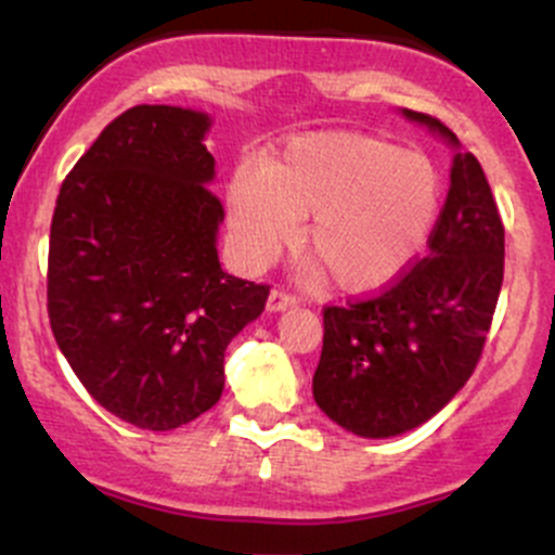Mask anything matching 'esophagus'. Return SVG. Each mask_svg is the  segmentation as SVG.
<instances>
[{
    "label": "esophagus",
    "mask_w": 555,
    "mask_h": 555,
    "mask_svg": "<svg viewBox=\"0 0 555 555\" xmlns=\"http://www.w3.org/2000/svg\"><path fill=\"white\" fill-rule=\"evenodd\" d=\"M295 304H298V300H295L293 295L282 293V289H273V293L268 295V311H271V313H279V311L293 309Z\"/></svg>",
    "instance_id": "1"
}]
</instances>
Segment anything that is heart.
Listing matches in <instances>:
<instances>
[{
    "label": "heart",
    "instance_id": "b5f03b06",
    "mask_svg": "<svg viewBox=\"0 0 555 555\" xmlns=\"http://www.w3.org/2000/svg\"><path fill=\"white\" fill-rule=\"evenodd\" d=\"M443 204L438 166L418 150L357 131L295 137L260 171L242 169L228 188L238 260L262 268L304 231L311 276L333 273L344 293L395 284L422 257Z\"/></svg>",
    "mask_w": 555,
    "mask_h": 555
}]
</instances>
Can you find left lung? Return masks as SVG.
Instances as JSON below:
<instances>
[{"label":"left lung","instance_id":"left-lung-1","mask_svg":"<svg viewBox=\"0 0 555 555\" xmlns=\"http://www.w3.org/2000/svg\"><path fill=\"white\" fill-rule=\"evenodd\" d=\"M451 147V188L429 251L395 287L324 309L313 400L346 433L384 440L443 411L473 376L505 273V228L489 179L456 133L400 109Z\"/></svg>","mask_w":555,"mask_h":555}]
</instances>
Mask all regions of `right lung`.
Returning a JSON list of instances; mask_svg holds the SVG:
<instances>
[{
	"label": "right lung",
	"mask_w": 555,
	"mask_h": 555,
	"mask_svg": "<svg viewBox=\"0 0 555 555\" xmlns=\"http://www.w3.org/2000/svg\"><path fill=\"white\" fill-rule=\"evenodd\" d=\"M209 128L190 106L122 112L64 179L50 225L55 344L99 405L153 433L220 400L228 344L268 300L220 268Z\"/></svg>",
	"instance_id": "add662e5"
}]
</instances>
